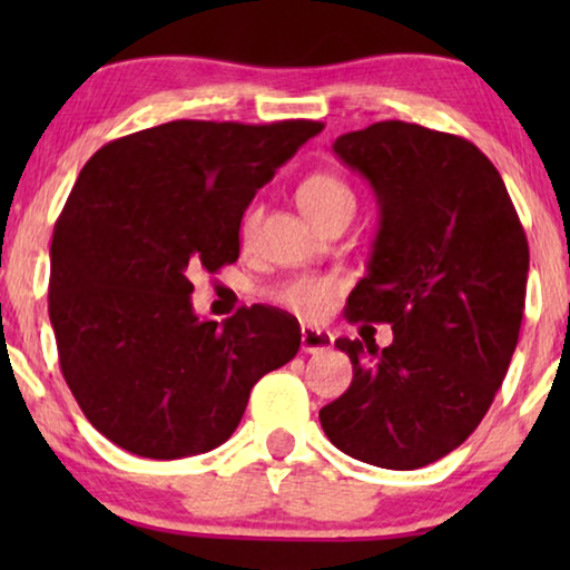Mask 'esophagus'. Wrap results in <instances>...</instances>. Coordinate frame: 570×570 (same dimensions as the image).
<instances>
[{"label": "esophagus", "instance_id": "esophagus-1", "mask_svg": "<svg viewBox=\"0 0 570 570\" xmlns=\"http://www.w3.org/2000/svg\"><path fill=\"white\" fill-rule=\"evenodd\" d=\"M334 345V337L324 330H314V326H301V350L303 353H324Z\"/></svg>", "mask_w": 570, "mask_h": 570}]
</instances>
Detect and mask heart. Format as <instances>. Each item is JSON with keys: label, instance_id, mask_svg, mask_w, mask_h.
<instances>
[{"label": "heart", "instance_id": "1", "mask_svg": "<svg viewBox=\"0 0 570 570\" xmlns=\"http://www.w3.org/2000/svg\"><path fill=\"white\" fill-rule=\"evenodd\" d=\"M298 205L303 215L308 217L311 223L324 228L332 217L340 215H353L355 209V194L350 186L342 181L340 176L326 174V170H318V174H311L301 181L298 191ZM262 209L252 205L246 209L244 223H240V233L244 236H252L256 223H259ZM340 295V279L330 275H301L287 279V283L275 293V298L283 303L285 308H291L293 314L301 318H322L326 311H330L332 301Z\"/></svg>", "mask_w": 570, "mask_h": 570}]
</instances>
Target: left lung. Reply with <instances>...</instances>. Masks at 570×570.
Here are the masks:
<instances>
[{
	"label": "left lung",
	"mask_w": 570,
	"mask_h": 570,
	"mask_svg": "<svg viewBox=\"0 0 570 570\" xmlns=\"http://www.w3.org/2000/svg\"><path fill=\"white\" fill-rule=\"evenodd\" d=\"M334 153L368 178L381 209L345 316L392 324L394 342H334L353 384L318 420L347 456L417 470L462 446L503 384L524 316L527 233L470 139L379 121L337 137Z\"/></svg>",
	"instance_id": "8db88e82"
}]
</instances>
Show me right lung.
Returning a JSON list of instances; mask_svg holds the SVG:
<instances>
[{"mask_svg": "<svg viewBox=\"0 0 570 570\" xmlns=\"http://www.w3.org/2000/svg\"><path fill=\"white\" fill-rule=\"evenodd\" d=\"M324 129L178 119L100 147L53 225L49 316L59 365L90 425L147 459L220 446L264 373L293 361L298 318L191 308V272L240 252L256 189Z\"/></svg>", "mask_w": 570, "mask_h": 570, "instance_id": "obj_1", "label": "right lung"}]
</instances>
